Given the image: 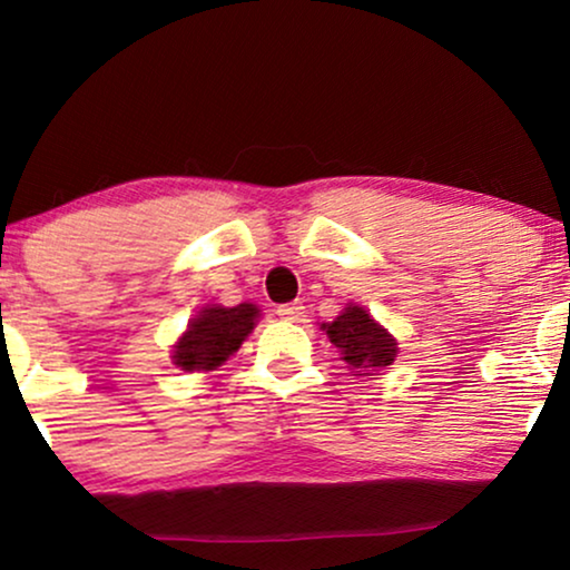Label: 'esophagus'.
<instances>
[{
    "instance_id": "obj_1",
    "label": "esophagus",
    "mask_w": 570,
    "mask_h": 570,
    "mask_svg": "<svg viewBox=\"0 0 570 570\" xmlns=\"http://www.w3.org/2000/svg\"><path fill=\"white\" fill-rule=\"evenodd\" d=\"M276 313H278L281 321H289V323H302V321H305V307H302V302H292V305H281Z\"/></svg>"
}]
</instances>
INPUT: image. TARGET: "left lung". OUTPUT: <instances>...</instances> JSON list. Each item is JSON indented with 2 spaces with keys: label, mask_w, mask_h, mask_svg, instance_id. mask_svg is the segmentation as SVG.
<instances>
[{
  "label": "left lung",
  "mask_w": 570,
  "mask_h": 570,
  "mask_svg": "<svg viewBox=\"0 0 570 570\" xmlns=\"http://www.w3.org/2000/svg\"><path fill=\"white\" fill-rule=\"evenodd\" d=\"M321 328L356 375H375L389 370L399 354V341L391 336L389 328H383L367 309L354 302H348L338 317L323 323Z\"/></svg>",
  "instance_id": "left-lung-1"
}]
</instances>
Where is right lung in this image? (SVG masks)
Returning <instances> with one entry per match:
<instances>
[{
    "mask_svg": "<svg viewBox=\"0 0 570 570\" xmlns=\"http://www.w3.org/2000/svg\"><path fill=\"white\" fill-rule=\"evenodd\" d=\"M261 321V307L242 302L237 307L206 305L189 317L187 331L174 341L171 364L185 373H210L237 352Z\"/></svg>",
    "mask_w": 570,
    "mask_h": 570,
    "instance_id": "right-lung-1",
    "label": "right lung"
}]
</instances>
